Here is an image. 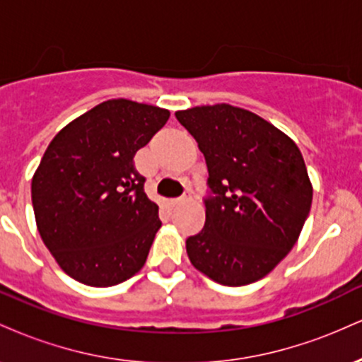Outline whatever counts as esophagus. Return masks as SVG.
Returning <instances> with one entry per match:
<instances>
[{
  "instance_id": "34e87169",
  "label": "esophagus",
  "mask_w": 362,
  "mask_h": 362,
  "mask_svg": "<svg viewBox=\"0 0 362 362\" xmlns=\"http://www.w3.org/2000/svg\"><path fill=\"white\" fill-rule=\"evenodd\" d=\"M190 199H192V192H189V190H187V192H184V195H180V197H175V199H172V204L173 206H177V204H182V202H187V201H190Z\"/></svg>"
}]
</instances>
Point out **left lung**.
<instances>
[{"label":"left lung","mask_w":362,"mask_h":362,"mask_svg":"<svg viewBox=\"0 0 362 362\" xmlns=\"http://www.w3.org/2000/svg\"><path fill=\"white\" fill-rule=\"evenodd\" d=\"M206 158V223L187 238L197 271L223 286L262 279L288 255L310 214L311 189L296 144L238 107L177 112Z\"/></svg>","instance_id":"1"}]
</instances>
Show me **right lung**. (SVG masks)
<instances>
[{
  "instance_id": "obj_1",
  "label": "right lung",
  "mask_w": 362,
  "mask_h": 362,
  "mask_svg": "<svg viewBox=\"0 0 362 362\" xmlns=\"http://www.w3.org/2000/svg\"><path fill=\"white\" fill-rule=\"evenodd\" d=\"M168 117L160 107L107 100L61 129L45 149L32 204L45 247L69 277L109 288L144 265L161 221L134 155Z\"/></svg>"
}]
</instances>
